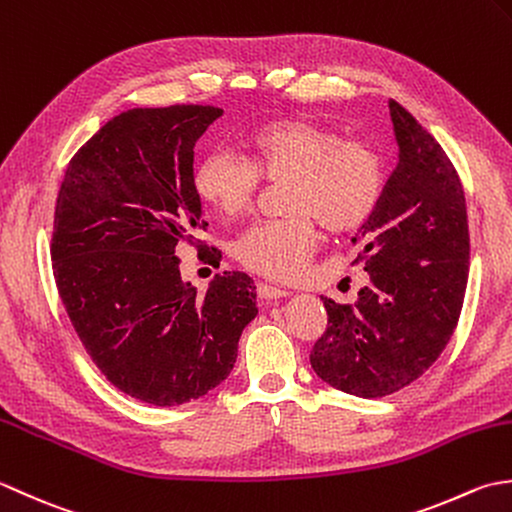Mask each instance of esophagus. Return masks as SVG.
<instances>
[{"label":"esophagus","instance_id":"1","mask_svg":"<svg viewBox=\"0 0 512 512\" xmlns=\"http://www.w3.org/2000/svg\"><path fill=\"white\" fill-rule=\"evenodd\" d=\"M256 294L260 300H276V298H285L289 291L276 285H267V283H256Z\"/></svg>","mask_w":512,"mask_h":512}]
</instances>
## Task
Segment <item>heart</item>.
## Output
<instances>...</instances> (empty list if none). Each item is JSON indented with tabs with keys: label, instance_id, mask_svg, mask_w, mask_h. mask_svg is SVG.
I'll return each instance as SVG.
<instances>
[{
	"label": "heart",
	"instance_id": "b5f03b06",
	"mask_svg": "<svg viewBox=\"0 0 512 512\" xmlns=\"http://www.w3.org/2000/svg\"><path fill=\"white\" fill-rule=\"evenodd\" d=\"M260 181L287 185V218L245 229L234 256L254 274L287 280L316 252V223L340 236L369 221L382 198L384 163L369 141L342 139L307 119H278L249 134L245 161L216 150L205 154L194 172L198 198L227 221L252 207Z\"/></svg>",
	"mask_w": 512,
	"mask_h": 512
}]
</instances>
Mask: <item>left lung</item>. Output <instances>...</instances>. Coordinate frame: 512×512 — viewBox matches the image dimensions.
I'll use <instances>...</instances> for the list:
<instances>
[{"instance_id":"8db88e82","label":"left lung","mask_w":512,"mask_h":512,"mask_svg":"<svg viewBox=\"0 0 512 512\" xmlns=\"http://www.w3.org/2000/svg\"><path fill=\"white\" fill-rule=\"evenodd\" d=\"M398 168L373 216L351 238L371 283L356 305L322 296L327 329L309 362L320 380L358 398H384L431 367L462 314L468 216L462 181L442 145L389 99Z\"/></svg>"}]
</instances>
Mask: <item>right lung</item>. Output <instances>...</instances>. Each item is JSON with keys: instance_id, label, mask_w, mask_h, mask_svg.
<instances>
[{"instance_id": "1", "label": "right lung", "mask_w": 512, "mask_h": 512, "mask_svg": "<svg viewBox=\"0 0 512 512\" xmlns=\"http://www.w3.org/2000/svg\"><path fill=\"white\" fill-rule=\"evenodd\" d=\"M221 114L121 112L72 156L57 194L50 258L72 327L110 384L154 406L218 387L258 314L247 274L223 271L198 296L176 258L192 245L221 263L196 238L207 223L194 190V145Z\"/></svg>"}]
</instances>
